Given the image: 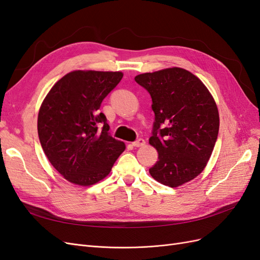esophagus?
<instances>
[{
	"label": "esophagus",
	"mask_w": 260,
	"mask_h": 260,
	"mask_svg": "<svg viewBox=\"0 0 260 260\" xmlns=\"http://www.w3.org/2000/svg\"><path fill=\"white\" fill-rule=\"evenodd\" d=\"M132 145L135 146V147H141V146H144L145 145V141L143 140V139H139V140H137L136 142H133L132 143Z\"/></svg>",
	"instance_id": "obj_1"
}]
</instances>
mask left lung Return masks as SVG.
<instances>
[{"mask_svg": "<svg viewBox=\"0 0 260 260\" xmlns=\"http://www.w3.org/2000/svg\"><path fill=\"white\" fill-rule=\"evenodd\" d=\"M152 98L155 114L148 142L158 152L149 174L177 187L198 177L214 151L219 131L217 104L198 77L180 67L138 75Z\"/></svg>", "mask_w": 260, "mask_h": 260, "instance_id": "1", "label": "left lung"}]
</instances>
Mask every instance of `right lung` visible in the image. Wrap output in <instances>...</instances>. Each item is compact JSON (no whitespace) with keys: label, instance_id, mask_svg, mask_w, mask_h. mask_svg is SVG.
Returning a JSON list of instances; mask_svg holds the SVG:
<instances>
[{"label":"right lung","instance_id":"obj_1","mask_svg":"<svg viewBox=\"0 0 260 260\" xmlns=\"http://www.w3.org/2000/svg\"><path fill=\"white\" fill-rule=\"evenodd\" d=\"M121 72L74 70L55 83L38 115V135L52 166L70 183L89 186L103 180L125 149L108 133L99 109L120 82Z\"/></svg>","mask_w":260,"mask_h":260}]
</instances>
